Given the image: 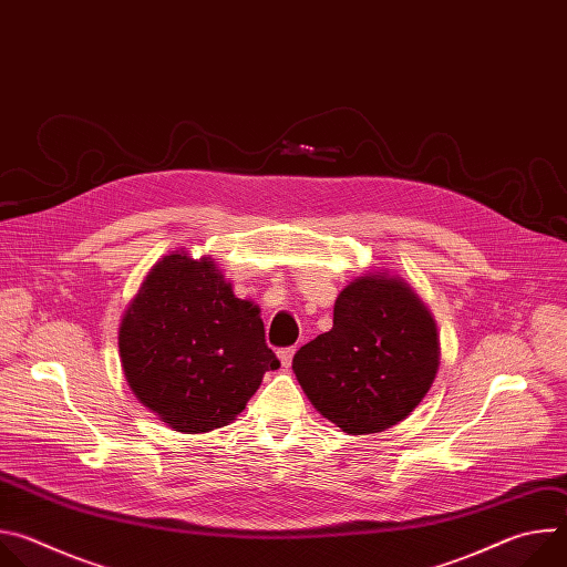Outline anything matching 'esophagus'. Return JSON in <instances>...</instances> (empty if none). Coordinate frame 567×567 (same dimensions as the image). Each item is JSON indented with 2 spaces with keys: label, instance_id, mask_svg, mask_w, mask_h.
I'll return each mask as SVG.
<instances>
[{
  "label": "esophagus",
  "instance_id": "34e87169",
  "mask_svg": "<svg viewBox=\"0 0 567 567\" xmlns=\"http://www.w3.org/2000/svg\"><path fill=\"white\" fill-rule=\"evenodd\" d=\"M293 354H296V348H282V350H278V359H280V363H282L285 368L291 365Z\"/></svg>",
  "mask_w": 567,
  "mask_h": 567
}]
</instances>
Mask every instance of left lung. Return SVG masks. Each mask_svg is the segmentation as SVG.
Instances as JSON below:
<instances>
[{
	"mask_svg": "<svg viewBox=\"0 0 567 567\" xmlns=\"http://www.w3.org/2000/svg\"><path fill=\"white\" fill-rule=\"evenodd\" d=\"M440 365L431 311L396 278L365 274L337 298L334 326L302 346L293 372L313 409L350 435L409 417Z\"/></svg>",
	"mask_w": 567,
	"mask_h": 567,
	"instance_id": "left-lung-1",
	"label": "left lung"
}]
</instances>
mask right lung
<instances>
[{"label": "right lung", "mask_w": 567, "mask_h": 567, "mask_svg": "<svg viewBox=\"0 0 567 567\" xmlns=\"http://www.w3.org/2000/svg\"><path fill=\"white\" fill-rule=\"evenodd\" d=\"M125 379L143 406L182 433L230 424L280 361L260 309L233 296L208 258L173 254L141 285L118 330Z\"/></svg>", "instance_id": "obj_1"}]
</instances>
